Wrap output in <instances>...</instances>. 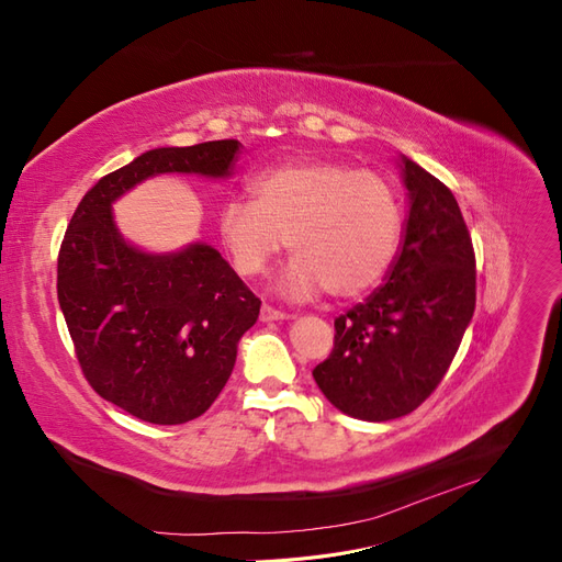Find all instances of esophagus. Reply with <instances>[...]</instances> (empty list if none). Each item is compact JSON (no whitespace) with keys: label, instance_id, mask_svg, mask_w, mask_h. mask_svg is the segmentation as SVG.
Instances as JSON below:
<instances>
[{"label":"esophagus","instance_id":"esophagus-1","mask_svg":"<svg viewBox=\"0 0 562 562\" xmlns=\"http://www.w3.org/2000/svg\"><path fill=\"white\" fill-rule=\"evenodd\" d=\"M283 318H285L283 312H279V310H274V307H269V304H262V310H260V321H262V323L283 321Z\"/></svg>","mask_w":562,"mask_h":562}]
</instances>
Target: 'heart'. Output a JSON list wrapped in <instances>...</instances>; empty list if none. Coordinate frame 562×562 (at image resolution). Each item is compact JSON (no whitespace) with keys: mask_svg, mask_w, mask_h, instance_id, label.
I'll list each match as a JSON object with an SVG mask.
<instances>
[{"mask_svg":"<svg viewBox=\"0 0 562 562\" xmlns=\"http://www.w3.org/2000/svg\"><path fill=\"white\" fill-rule=\"evenodd\" d=\"M250 201L220 209L217 229L236 271L258 277L285 248L295 255L281 279L291 300L328 291L353 300L380 285L403 236L398 196L382 176L333 159L271 166L248 182Z\"/></svg>","mask_w":562,"mask_h":562,"instance_id":"1","label":"heart"}]
</instances>
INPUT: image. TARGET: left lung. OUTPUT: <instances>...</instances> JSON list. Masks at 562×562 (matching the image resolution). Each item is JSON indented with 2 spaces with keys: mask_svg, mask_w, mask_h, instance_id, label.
<instances>
[{
  "mask_svg": "<svg viewBox=\"0 0 562 562\" xmlns=\"http://www.w3.org/2000/svg\"><path fill=\"white\" fill-rule=\"evenodd\" d=\"M403 239L384 283L335 318V347L314 368L339 413L389 422L443 380L475 310V255L448 187L401 155Z\"/></svg>",
  "mask_w": 562,
  "mask_h": 562,
  "instance_id": "left-lung-1",
  "label": "left lung"
}]
</instances>
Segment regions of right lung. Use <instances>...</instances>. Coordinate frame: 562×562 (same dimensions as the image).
Instances as JSON below:
<instances>
[{"label": "right lung", "mask_w": 562, "mask_h": 562, "mask_svg": "<svg viewBox=\"0 0 562 562\" xmlns=\"http://www.w3.org/2000/svg\"><path fill=\"white\" fill-rule=\"evenodd\" d=\"M241 151L239 140L143 151L91 187L65 232L58 302L79 366L100 396L143 422L184 424L209 411L260 300L209 244H131L112 203L164 173L227 180Z\"/></svg>", "instance_id": "obj_1"}]
</instances>
